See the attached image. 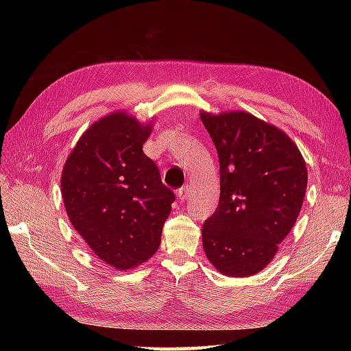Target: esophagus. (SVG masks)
Masks as SVG:
<instances>
[{
    "label": "esophagus",
    "mask_w": 351,
    "mask_h": 351,
    "mask_svg": "<svg viewBox=\"0 0 351 351\" xmlns=\"http://www.w3.org/2000/svg\"><path fill=\"white\" fill-rule=\"evenodd\" d=\"M178 199H180V202H185V200L190 199V195H191V190L189 189V185H184V187H181L180 190H178Z\"/></svg>",
    "instance_id": "obj_1"
}]
</instances>
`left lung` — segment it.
I'll use <instances>...</instances> for the list:
<instances>
[{
    "instance_id": "1",
    "label": "left lung",
    "mask_w": 351,
    "mask_h": 351,
    "mask_svg": "<svg viewBox=\"0 0 351 351\" xmlns=\"http://www.w3.org/2000/svg\"><path fill=\"white\" fill-rule=\"evenodd\" d=\"M220 161V200L202 226L215 270L253 276L271 263L295 225L308 185L299 147L285 132L247 111H200Z\"/></svg>"
}]
</instances>
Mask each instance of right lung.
Instances as JSON below:
<instances>
[{"label": "right lung", "instance_id": "obj_1", "mask_svg": "<svg viewBox=\"0 0 351 351\" xmlns=\"http://www.w3.org/2000/svg\"><path fill=\"white\" fill-rule=\"evenodd\" d=\"M152 122L125 110L101 117L80 137L62 171V197L73 229L117 270L154 256L175 200L143 152Z\"/></svg>", "mask_w": 351, "mask_h": 351}]
</instances>
